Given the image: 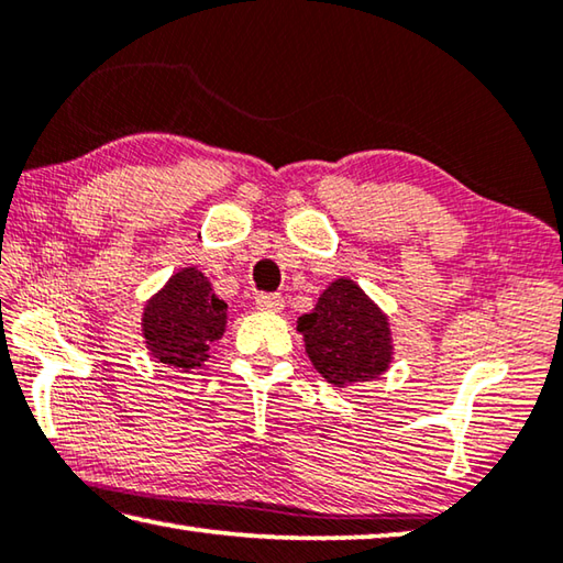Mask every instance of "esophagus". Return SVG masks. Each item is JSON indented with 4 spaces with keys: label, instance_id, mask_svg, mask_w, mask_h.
I'll use <instances>...</instances> for the list:
<instances>
[{
    "label": "esophagus",
    "instance_id": "34e87169",
    "mask_svg": "<svg viewBox=\"0 0 563 563\" xmlns=\"http://www.w3.org/2000/svg\"><path fill=\"white\" fill-rule=\"evenodd\" d=\"M257 309L269 311V313H279L284 309V296H279V294H260L257 296Z\"/></svg>",
    "mask_w": 563,
    "mask_h": 563
}]
</instances>
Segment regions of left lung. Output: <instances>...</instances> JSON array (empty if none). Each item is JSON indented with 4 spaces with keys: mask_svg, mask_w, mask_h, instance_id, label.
<instances>
[{
    "mask_svg": "<svg viewBox=\"0 0 563 563\" xmlns=\"http://www.w3.org/2000/svg\"><path fill=\"white\" fill-rule=\"evenodd\" d=\"M296 331L316 373L333 387L377 379L395 360L387 313L347 277L325 286L313 311L299 316Z\"/></svg>",
    "mask_w": 563,
    "mask_h": 563,
    "instance_id": "left-lung-1",
    "label": "left lung"
}]
</instances>
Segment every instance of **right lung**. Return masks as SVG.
<instances>
[{"label":"right lung","mask_w":563,"mask_h":563,"mask_svg":"<svg viewBox=\"0 0 563 563\" xmlns=\"http://www.w3.org/2000/svg\"><path fill=\"white\" fill-rule=\"evenodd\" d=\"M228 328V303L196 264L172 274L142 311V338L150 355L178 373H190L210 357V345Z\"/></svg>","instance_id":"right-lung-1"}]
</instances>
